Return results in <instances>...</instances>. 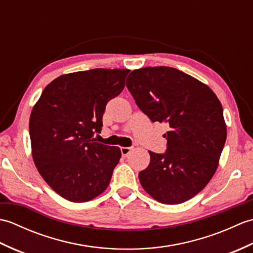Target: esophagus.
<instances>
[{
	"label": "esophagus",
	"mask_w": 253,
	"mask_h": 253,
	"mask_svg": "<svg viewBox=\"0 0 253 253\" xmlns=\"http://www.w3.org/2000/svg\"><path fill=\"white\" fill-rule=\"evenodd\" d=\"M132 149H133L132 147H122L121 148V152H122L123 157H127V155L131 152Z\"/></svg>",
	"instance_id": "1"
}]
</instances>
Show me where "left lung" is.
Segmentation results:
<instances>
[{"mask_svg":"<svg viewBox=\"0 0 253 253\" xmlns=\"http://www.w3.org/2000/svg\"><path fill=\"white\" fill-rule=\"evenodd\" d=\"M127 88L153 123L169 125L163 154L149 151L139 180L163 204H179L200 192L215 174L226 141V124L216 94L178 69L158 66L132 71Z\"/></svg>","mask_w":253,"mask_h":253,"instance_id":"8db88e82","label":"left lung"}]
</instances>
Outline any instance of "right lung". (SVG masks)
<instances>
[{
  "instance_id": "add662e5",
  "label": "right lung",
  "mask_w": 253,
  "mask_h": 253,
  "mask_svg": "<svg viewBox=\"0 0 253 253\" xmlns=\"http://www.w3.org/2000/svg\"><path fill=\"white\" fill-rule=\"evenodd\" d=\"M129 69L95 68L57 77L31 111L32 159L42 178L72 202L103 192L122 157L118 147L95 142L106 103L125 87Z\"/></svg>"
}]
</instances>
